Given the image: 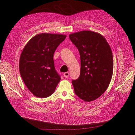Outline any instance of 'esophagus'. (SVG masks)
<instances>
[{
  "mask_svg": "<svg viewBox=\"0 0 135 135\" xmlns=\"http://www.w3.org/2000/svg\"><path fill=\"white\" fill-rule=\"evenodd\" d=\"M63 76L67 78H68V77L69 76V72H65V73L63 74Z\"/></svg>",
  "mask_w": 135,
  "mask_h": 135,
  "instance_id": "esophagus-1",
  "label": "esophagus"
}]
</instances>
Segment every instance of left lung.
Here are the masks:
<instances>
[{
	"instance_id": "obj_1",
	"label": "left lung",
	"mask_w": 135,
	"mask_h": 135,
	"mask_svg": "<svg viewBox=\"0 0 135 135\" xmlns=\"http://www.w3.org/2000/svg\"><path fill=\"white\" fill-rule=\"evenodd\" d=\"M78 49L80 74L72 80L74 93L81 100L90 102L101 96L108 87L113 70V57L106 39L100 34L83 31L69 35Z\"/></svg>"
}]
</instances>
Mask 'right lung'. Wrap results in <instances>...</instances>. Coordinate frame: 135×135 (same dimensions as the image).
I'll return each instance as SVG.
<instances>
[{"mask_svg":"<svg viewBox=\"0 0 135 135\" xmlns=\"http://www.w3.org/2000/svg\"><path fill=\"white\" fill-rule=\"evenodd\" d=\"M66 35L41 33L33 37L21 54L19 69L27 88L36 97L51 95L61 80L55 68L54 54Z\"/></svg>","mask_w":135,"mask_h":135,"instance_id":"1","label":"right lung"}]
</instances>
